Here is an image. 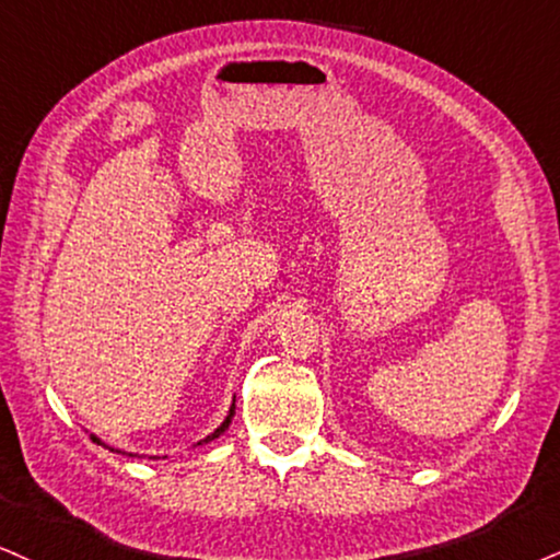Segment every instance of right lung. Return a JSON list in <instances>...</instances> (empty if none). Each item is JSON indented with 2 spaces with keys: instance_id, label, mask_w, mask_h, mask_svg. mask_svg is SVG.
<instances>
[{
  "instance_id": "add662e5",
  "label": "right lung",
  "mask_w": 560,
  "mask_h": 560,
  "mask_svg": "<svg viewBox=\"0 0 560 560\" xmlns=\"http://www.w3.org/2000/svg\"><path fill=\"white\" fill-rule=\"evenodd\" d=\"M233 412H236V399H233V405H231V412H228V418L223 420V423H220V425L215 428V431H212V433H210V436H207V439H202V441H199V444H207V441L218 439V436H220V433H223V431H225V428H228V425H231V418H233ZM93 441H95V444H101V441H98V439H95V436H93ZM112 452H114V448H112Z\"/></svg>"
}]
</instances>
